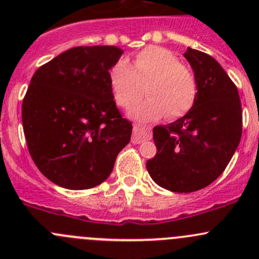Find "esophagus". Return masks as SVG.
<instances>
[{"label": "esophagus", "instance_id": "1", "mask_svg": "<svg viewBox=\"0 0 259 259\" xmlns=\"http://www.w3.org/2000/svg\"><path fill=\"white\" fill-rule=\"evenodd\" d=\"M151 138V133L148 127L140 126V125H134V133H133L132 143L134 144H140V143L149 140Z\"/></svg>", "mask_w": 259, "mask_h": 259}]
</instances>
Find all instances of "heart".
<instances>
[{"instance_id":"obj_1","label":"heart","mask_w":259,"mask_h":259,"mask_svg":"<svg viewBox=\"0 0 259 259\" xmlns=\"http://www.w3.org/2000/svg\"><path fill=\"white\" fill-rule=\"evenodd\" d=\"M109 82L115 101L124 109H130L144 95L148 85L150 98L130 111L140 121L163 117L183 116L193 108L198 95L195 75L170 50L148 46L138 52L130 66L121 60L109 71Z\"/></svg>"}]
</instances>
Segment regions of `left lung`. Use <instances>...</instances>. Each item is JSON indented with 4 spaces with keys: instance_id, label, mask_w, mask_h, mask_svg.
Wrapping results in <instances>:
<instances>
[{
    "instance_id": "1",
    "label": "left lung",
    "mask_w": 259,
    "mask_h": 259,
    "mask_svg": "<svg viewBox=\"0 0 259 259\" xmlns=\"http://www.w3.org/2000/svg\"><path fill=\"white\" fill-rule=\"evenodd\" d=\"M184 57L197 79V99L184 116L154 127L158 151L146 161L151 179L176 193L195 192L213 183L242 137V106L233 81L204 52L188 48Z\"/></svg>"
}]
</instances>
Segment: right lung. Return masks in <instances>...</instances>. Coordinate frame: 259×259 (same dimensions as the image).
I'll use <instances>...</instances> for the list:
<instances>
[{
	"label": "right lung",
	"mask_w": 259,
	"mask_h": 259,
	"mask_svg": "<svg viewBox=\"0 0 259 259\" xmlns=\"http://www.w3.org/2000/svg\"><path fill=\"white\" fill-rule=\"evenodd\" d=\"M116 46H77L36 70L22 103L27 148L38 170L66 189L94 188L113 171L133 125L117 110L109 70Z\"/></svg>",
	"instance_id": "1"
}]
</instances>
